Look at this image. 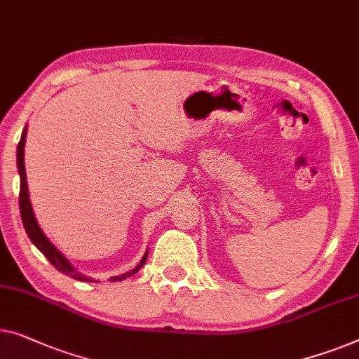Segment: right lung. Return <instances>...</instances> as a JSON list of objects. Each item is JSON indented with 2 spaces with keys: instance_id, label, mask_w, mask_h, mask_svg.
Returning a JSON list of instances; mask_svg holds the SVG:
<instances>
[{
  "instance_id": "obj_1",
  "label": "right lung",
  "mask_w": 359,
  "mask_h": 359,
  "mask_svg": "<svg viewBox=\"0 0 359 359\" xmlns=\"http://www.w3.org/2000/svg\"><path fill=\"white\" fill-rule=\"evenodd\" d=\"M25 134H27V129H24L22 131V136H20V141L18 145V171H19V176H20V192H19V210H20V218H22V223H24V228L25 231H27V236L30 238V241H32L37 249H40L41 252H43V256L48 259L51 262V266H53L56 270H60L61 273L67 275V277H72L76 280H81V282H93V278L89 277H84V275L76 272L74 267L71 266L69 261L61 254L58 249H56L53 244L48 241V238L43 235V231H41V228L39 226L37 223V218L34 215V210H32V204H30V199H29V188H27V178H25V165H24V144H25ZM147 261V252H145V256L142 257V261L139 262V266L134 267L133 270H129V272L123 273V275H118V277H111L110 282H118V280H124L128 277H131L136 272L141 270V267Z\"/></svg>"
}]
</instances>
